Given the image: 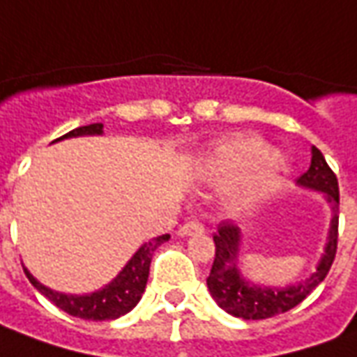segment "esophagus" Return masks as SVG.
<instances>
[{"mask_svg": "<svg viewBox=\"0 0 357 357\" xmlns=\"http://www.w3.org/2000/svg\"><path fill=\"white\" fill-rule=\"evenodd\" d=\"M203 230H204V226L201 224V222H199V220H189V222H185V224H183L181 228H179L178 234H179V236H183V238H185V236H191V234H195V231H203Z\"/></svg>", "mask_w": 357, "mask_h": 357, "instance_id": "obj_1", "label": "esophagus"}]
</instances>
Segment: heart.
Masks as SVG:
<instances>
[{"mask_svg": "<svg viewBox=\"0 0 357 357\" xmlns=\"http://www.w3.org/2000/svg\"><path fill=\"white\" fill-rule=\"evenodd\" d=\"M214 181L238 178L230 201L236 208L255 204L276 185L284 170V158L274 151H265V141L253 133H241L222 141L206 162Z\"/></svg>", "mask_w": 357, "mask_h": 357, "instance_id": "b5f03b06", "label": "heart"}]
</instances>
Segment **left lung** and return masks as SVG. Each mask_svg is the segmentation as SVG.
I'll list each match as a JSON object with an SVG mask.
<instances>
[{
    "label": "left lung",
    "instance_id": "left-lung-1",
    "mask_svg": "<svg viewBox=\"0 0 357 357\" xmlns=\"http://www.w3.org/2000/svg\"><path fill=\"white\" fill-rule=\"evenodd\" d=\"M311 154H313L311 166L303 176H300L298 183L323 191L326 201L333 206L328 243L325 248V255L317 266V273L311 274L307 280L296 286H288V288H263V286L245 282L236 266L239 228L231 222H220L218 231L213 236L216 251H214L213 268L206 278V286L214 301L234 317L259 321V319H268L290 311L296 305H300L301 301L325 280L331 266L335 263L336 249H338V204H340L338 179L317 146L311 149Z\"/></svg>",
    "mask_w": 357,
    "mask_h": 357
}]
</instances>
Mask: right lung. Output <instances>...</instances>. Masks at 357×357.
<instances>
[{"mask_svg":"<svg viewBox=\"0 0 357 357\" xmlns=\"http://www.w3.org/2000/svg\"><path fill=\"white\" fill-rule=\"evenodd\" d=\"M102 127H104L102 123L77 127V129L69 131L59 139L79 135H100ZM59 139H56V141H59ZM168 239H170V236L164 234V236H158V238L146 241L143 248L131 257V261L123 266V271L106 288L94 291V294H89V296L59 294V291H54L46 288V286H42L26 268H24V274L42 296H46L54 305H57L69 315L84 319V321H112V319H118L129 313L139 303L144 291V286H146V280H149V268H151L154 251Z\"/></svg>","mask_w":357,"mask_h":357,"instance_id":"1","label":"right lung"}]
</instances>
